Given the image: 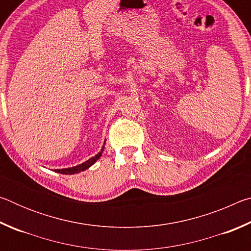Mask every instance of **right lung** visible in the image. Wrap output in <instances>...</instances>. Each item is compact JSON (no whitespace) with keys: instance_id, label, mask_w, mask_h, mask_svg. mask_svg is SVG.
Instances as JSON below:
<instances>
[{"instance_id":"add662e5","label":"right lung","mask_w":251,"mask_h":251,"mask_svg":"<svg viewBox=\"0 0 251 251\" xmlns=\"http://www.w3.org/2000/svg\"><path fill=\"white\" fill-rule=\"evenodd\" d=\"M103 151H104V146H103V148H101L99 154L95 155L94 157H92V158H90L88 160L84 161V163L77 165V166L70 167V168H63V169H55V172L59 173V174H64V175H73V174H77V173L86 171V169L90 168L97 159H100V157L101 156V152H103Z\"/></svg>"}]
</instances>
